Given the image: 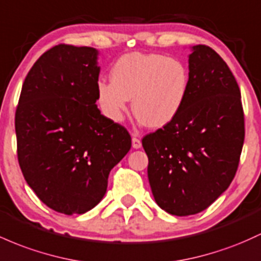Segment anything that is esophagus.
I'll use <instances>...</instances> for the list:
<instances>
[{
	"label": "esophagus",
	"instance_id": "1",
	"mask_svg": "<svg viewBox=\"0 0 261 261\" xmlns=\"http://www.w3.org/2000/svg\"><path fill=\"white\" fill-rule=\"evenodd\" d=\"M141 146H142L141 141H140L136 136H133V147L137 150V148H141Z\"/></svg>",
	"mask_w": 261,
	"mask_h": 261
}]
</instances>
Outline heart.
Instances as JSON below:
<instances>
[{
	"mask_svg": "<svg viewBox=\"0 0 261 261\" xmlns=\"http://www.w3.org/2000/svg\"><path fill=\"white\" fill-rule=\"evenodd\" d=\"M111 82L99 80L96 102L109 120L120 122L133 99L141 125L160 128L181 113L190 90V71L181 61L156 53L120 57L110 70Z\"/></svg>",
	"mask_w": 261,
	"mask_h": 261,
	"instance_id": "b5f03b06",
	"label": "heart"
}]
</instances>
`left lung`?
Instances as JSON below:
<instances>
[{"label": "left lung", "mask_w": 261, "mask_h": 261, "mask_svg": "<svg viewBox=\"0 0 261 261\" xmlns=\"http://www.w3.org/2000/svg\"><path fill=\"white\" fill-rule=\"evenodd\" d=\"M190 90L181 113L142 139L157 204L173 216L204 211L227 191L244 144L240 90L227 63L207 45L188 56Z\"/></svg>", "instance_id": "1"}]
</instances>
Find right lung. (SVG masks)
Segmentation results:
<instances>
[{
  "label": "right lung",
  "mask_w": 261,
  "mask_h": 261,
  "mask_svg": "<svg viewBox=\"0 0 261 261\" xmlns=\"http://www.w3.org/2000/svg\"><path fill=\"white\" fill-rule=\"evenodd\" d=\"M99 50L59 44L28 71L16 110L18 162L25 182L53 211H90L109 173L131 147L125 127L96 105Z\"/></svg>",
  "instance_id": "1"
}]
</instances>
